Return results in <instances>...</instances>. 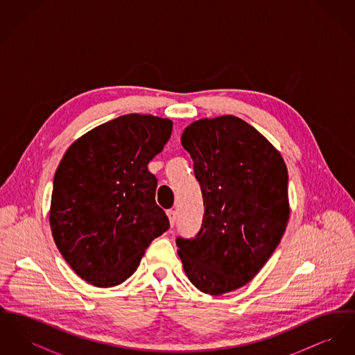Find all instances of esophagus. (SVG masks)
<instances>
[{"label":"esophagus","instance_id":"1","mask_svg":"<svg viewBox=\"0 0 355 355\" xmlns=\"http://www.w3.org/2000/svg\"><path fill=\"white\" fill-rule=\"evenodd\" d=\"M168 217H169L170 225L174 226V225H175V220H177V213H175V210H168Z\"/></svg>","mask_w":355,"mask_h":355}]
</instances>
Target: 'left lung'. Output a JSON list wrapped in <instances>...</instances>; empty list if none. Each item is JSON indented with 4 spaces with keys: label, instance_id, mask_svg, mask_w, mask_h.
<instances>
[{
    "label": "left lung",
    "instance_id": "1",
    "mask_svg": "<svg viewBox=\"0 0 355 355\" xmlns=\"http://www.w3.org/2000/svg\"><path fill=\"white\" fill-rule=\"evenodd\" d=\"M181 144L202 191V225L177 236L190 282L220 295L246 285L277 249L288 220L286 165L253 126L234 116L200 119Z\"/></svg>",
    "mask_w": 355,
    "mask_h": 355
}]
</instances>
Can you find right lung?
<instances>
[{"label": "right lung", "instance_id": "obj_1", "mask_svg": "<svg viewBox=\"0 0 355 355\" xmlns=\"http://www.w3.org/2000/svg\"><path fill=\"white\" fill-rule=\"evenodd\" d=\"M171 129L170 119L121 116L83 135L61 159L53 181L51 234L86 282L122 284L153 239L169 229L148 164L162 152Z\"/></svg>", "mask_w": 355, "mask_h": 355}]
</instances>
